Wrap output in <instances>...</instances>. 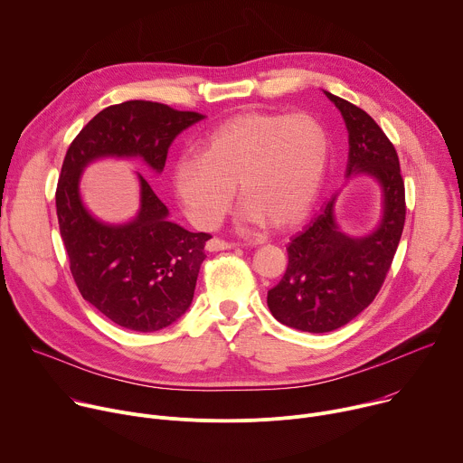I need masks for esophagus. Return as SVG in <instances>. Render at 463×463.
I'll list each match as a JSON object with an SVG mask.
<instances>
[{
    "label": "esophagus",
    "instance_id": "obj_1",
    "mask_svg": "<svg viewBox=\"0 0 463 463\" xmlns=\"http://www.w3.org/2000/svg\"><path fill=\"white\" fill-rule=\"evenodd\" d=\"M205 248H208L210 251H219V250H230V248H235L233 242H228L224 239H219V237H213L208 241V244H205Z\"/></svg>",
    "mask_w": 463,
    "mask_h": 463
}]
</instances>
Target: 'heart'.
I'll list each match as a JSON object with an SVG mask.
<instances>
[{
  "label": "heart",
  "instance_id": "b5f03b06",
  "mask_svg": "<svg viewBox=\"0 0 463 463\" xmlns=\"http://www.w3.org/2000/svg\"><path fill=\"white\" fill-rule=\"evenodd\" d=\"M329 158L324 127L307 114L246 112L215 127L173 169L175 191L200 228L219 224L235 196L242 221L281 230L299 222L322 185Z\"/></svg>",
  "mask_w": 463,
  "mask_h": 463
}]
</instances>
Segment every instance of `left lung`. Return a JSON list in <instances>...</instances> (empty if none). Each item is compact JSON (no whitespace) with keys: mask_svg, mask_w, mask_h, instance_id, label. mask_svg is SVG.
Instances as JSON below:
<instances>
[{"mask_svg":"<svg viewBox=\"0 0 463 463\" xmlns=\"http://www.w3.org/2000/svg\"><path fill=\"white\" fill-rule=\"evenodd\" d=\"M349 132L347 175L368 173L384 191L381 226L368 237L344 235L333 215L335 198L288 246L281 281L267 303L276 320L307 331L329 333L361 315L379 294L399 246L404 217V180L393 143L363 109L329 91Z\"/></svg>","mask_w":463,"mask_h":463,"instance_id":"obj_1","label":"left lung"}]
</instances>
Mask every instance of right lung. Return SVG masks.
Wrapping results in <instances>:
<instances>
[{
    "mask_svg": "<svg viewBox=\"0 0 463 463\" xmlns=\"http://www.w3.org/2000/svg\"><path fill=\"white\" fill-rule=\"evenodd\" d=\"M203 118L162 102L125 100L100 110L66 152L55 200L70 270L80 296L125 329L160 331L187 311L212 235L167 221V205L141 175L136 221L100 224L79 198L80 171L100 156H141L160 173L175 137Z\"/></svg>",
    "mask_w": 463,
    "mask_h": 463,
    "instance_id": "right-lung-1",
    "label": "right lung"
}]
</instances>
